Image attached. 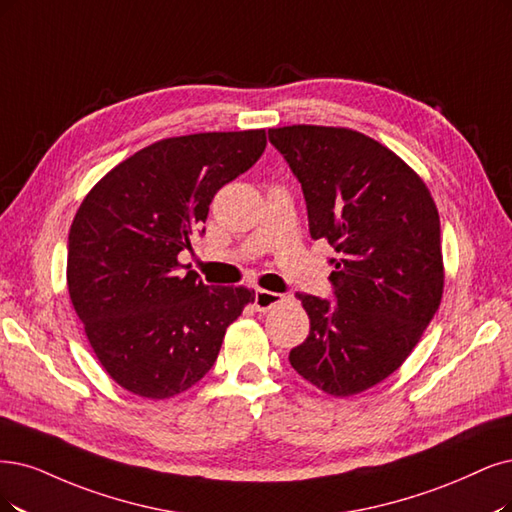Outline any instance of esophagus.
Instances as JSON below:
<instances>
[{"label":"esophagus","instance_id":"34e87169","mask_svg":"<svg viewBox=\"0 0 512 512\" xmlns=\"http://www.w3.org/2000/svg\"><path fill=\"white\" fill-rule=\"evenodd\" d=\"M282 299H285V295L274 293V291H266V289H257L255 291V308L259 312H268L274 306H278Z\"/></svg>","mask_w":512,"mask_h":512}]
</instances>
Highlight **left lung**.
<instances>
[{
    "instance_id": "1",
    "label": "left lung",
    "mask_w": 512,
    "mask_h": 512,
    "mask_svg": "<svg viewBox=\"0 0 512 512\" xmlns=\"http://www.w3.org/2000/svg\"><path fill=\"white\" fill-rule=\"evenodd\" d=\"M268 135L304 189L310 236L337 253L329 276L337 304L297 293L310 335L289 363L344 399L399 369L441 306L437 204L405 160L363 132L293 124Z\"/></svg>"
}]
</instances>
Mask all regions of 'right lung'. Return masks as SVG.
Returning <instances> with one entry per match:
<instances>
[{
    "label": "right lung",
    "instance_id": "1",
    "mask_svg": "<svg viewBox=\"0 0 512 512\" xmlns=\"http://www.w3.org/2000/svg\"><path fill=\"white\" fill-rule=\"evenodd\" d=\"M266 145L263 128L162 139L113 166L82 200L67 289L94 356L124 390L164 401L192 388L255 301L246 287L183 274L177 255L192 251L208 204Z\"/></svg>",
    "mask_w": 512,
    "mask_h": 512
}]
</instances>
